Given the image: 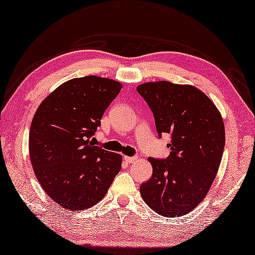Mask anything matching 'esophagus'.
<instances>
[{
	"instance_id": "esophagus-1",
	"label": "esophagus",
	"mask_w": 255,
	"mask_h": 255,
	"mask_svg": "<svg viewBox=\"0 0 255 255\" xmlns=\"http://www.w3.org/2000/svg\"><path fill=\"white\" fill-rule=\"evenodd\" d=\"M124 160L127 162V163H132V162H134L137 160L136 156H124Z\"/></svg>"
}]
</instances>
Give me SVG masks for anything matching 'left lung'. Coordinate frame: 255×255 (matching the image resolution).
<instances>
[{
  "mask_svg": "<svg viewBox=\"0 0 255 255\" xmlns=\"http://www.w3.org/2000/svg\"><path fill=\"white\" fill-rule=\"evenodd\" d=\"M137 91L153 113L159 136L171 133L170 155L148 159L152 176L140 193L156 214L186 215L206 197L218 173L226 139L223 117L193 85L156 81L138 85Z\"/></svg>",
  "mask_w": 255,
  "mask_h": 255,
  "instance_id": "8db88e82",
  "label": "left lung"
}]
</instances>
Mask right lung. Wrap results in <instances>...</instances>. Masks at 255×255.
Returning a JSON list of instances; mask_svg holds the SVG:
<instances>
[{"mask_svg": "<svg viewBox=\"0 0 255 255\" xmlns=\"http://www.w3.org/2000/svg\"><path fill=\"white\" fill-rule=\"evenodd\" d=\"M118 81L88 75L59 85L38 106L29 130L36 178L56 204L84 210L105 196L123 156L93 143L106 108L119 94Z\"/></svg>", "mask_w": 255, "mask_h": 255, "instance_id": "obj_1", "label": "right lung"}]
</instances>
